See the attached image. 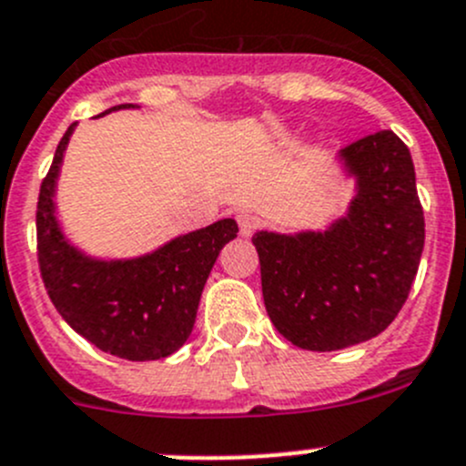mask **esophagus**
Segmentation results:
<instances>
[{
    "mask_svg": "<svg viewBox=\"0 0 466 466\" xmlns=\"http://www.w3.org/2000/svg\"><path fill=\"white\" fill-rule=\"evenodd\" d=\"M258 224H261V219L256 215H251V212H240V215H238V226H240L242 236H251V233L258 228Z\"/></svg>",
    "mask_w": 466,
    "mask_h": 466,
    "instance_id": "1",
    "label": "esophagus"
}]
</instances>
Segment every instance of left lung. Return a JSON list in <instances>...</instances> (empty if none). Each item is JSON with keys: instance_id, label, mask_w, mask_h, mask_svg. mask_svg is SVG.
Instances as JSON below:
<instances>
[{"instance_id": "obj_1", "label": "left lung", "mask_w": 466, "mask_h": 466, "mask_svg": "<svg viewBox=\"0 0 466 466\" xmlns=\"http://www.w3.org/2000/svg\"><path fill=\"white\" fill-rule=\"evenodd\" d=\"M358 194L326 233L251 238L263 300L286 339L337 351L386 330L407 302L425 245V217L409 147L377 131L341 149Z\"/></svg>"}]
</instances>
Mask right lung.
<instances>
[{
  "label": "right lung",
  "instance_id": "add662e5",
  "mask_svg": "<svg viewBox=\"0 0 466 466\" xmlns=\"http://www.w3.org/2000/svg\"><path fill=\"white\" fill-rule=\"evenodd\" d=\"M117 108L134 106L110 110ZM74 127L59 140L38 191L41 279L64 321L94 347L125 360H159L191 335L205 281L221 247L238 236V224L221 219L134 261H92L64 240L55 221V180Z\"/></svg>",
  "mask_w": 466,
  "mask_h": 466
}]
</instances>
